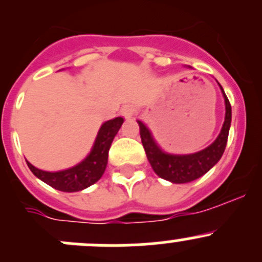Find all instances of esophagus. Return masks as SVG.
Segmentation results:
<instances>
[{"instance_id":"obj_1","label":"esophagus","mask_w":262,"mask_h":262,"mask_svg":"<svg viewBox=\"0 0 262 262\" xmlns=\"http://www.w3.org/2000/svg\"><path fill=\"white\" fill-rule=\"evenodd\" d=\"M134 106L132 104H125L121 106L120 109V114L124 116V118H132L134 115Z\"/></svg>"}]
</instances>
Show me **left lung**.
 <instances>
[{
    "label": "left lung",
    "instance_id": "8db88e82",
    "mask_svg": "<svg viewBox=\"0 0 262 262\" xmlns=\"http://www.w3.org/2000/svg\"><path fill=\"white\" fill-rule=\"evenodd\" d=\"M219 87H221V91L224 97V104H226V116H224L223 126H222L221 133L216 137L215 141L199 152L189 153V155H173V153L165 152L156 143L149 129L141 120H138L142 144L146 150L147 158L153 171L161 179H165L173 184H186V182L196 180L200 176L207 173L221 160L222 155L226 149L229 128H231L232 109L223 91V87L221 84Z\"/></svg>",
    "mask_w": 262,
    "mask_h": 262
}]
</instances>
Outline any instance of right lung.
Returning a JSON list of instances; mask_svg holds the SVG:
<instances>
[{
  "label": "right lung",
  "mask_w": 262,
  "mask_h": 262,
  "mask_svg": "<svg viewBox=\"0 0 262 262\" xmlns=\"http://www.w3.org/2000/svg\"><path fill=\"white\" fill-rule=\"evenodd\" d=\"M123 121L124 119L120 116L105 121L100 126L99 133H97L94 146L89 155L73 167L50 172V171H44L35 167L29 161H26V163L31 172L41 181L48 184L49 186L66 192L81 191L99 181L104 175L107 165L110 146H112L114 137L120 129Z\"/></svg>",
  "instance_id": "right-lung-1"
}]
</instances>
